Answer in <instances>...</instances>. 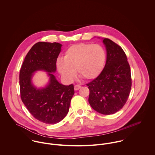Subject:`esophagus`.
<instances>
[{
  "label": "esophagus",
  "mask_w": 155,
  "mask_h": 155,
  "mask_svg": "<svg viewBox=\"0 0 155 155\" xmlns=\"http://www.w3.org/2000/svg\"><path fill=\"white\" fill-rule=\"evenodd\" d=\"M81 88V87L80 86V85H76L75 86H74V90L75 91H78V90H79V89Z\"/></svg>",
  "instance_id": "1"
}]
</instances>
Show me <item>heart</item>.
<instances>
[{
    "mask_svg": "<svg viewBox=\"0 0 155 155\" xmlns=\"http://www.w3.org/2000/svg\"><path fill=\"white\" fill-rule=\"evenodd\" d=\"M105 60V51L101 45L81 43L70 46L64 58L57 59L56 66L66 81H70L74 78L75 70L80 78L89 81L100 74Z\"/></svg>",
    "mask_w": 155,
    "mask_h": 155,
    "instance_id": "heart-1",
    "label": "heart"
}]
</instances>
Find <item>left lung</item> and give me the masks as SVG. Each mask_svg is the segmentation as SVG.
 Instances as JSON below:
<instances>
[{"instance_id":"1","label":"left lung","mask_w":155,"mask_h":155,"mask_svg":"<svg viewBox=\"0 0 155 155\" xmlns=\"http://www.w3.org/2000/svg\"><path fill=\"white\" fill-rule=\"evenodd\" d=\"M107 51L106 65L88 84L92 108L103 114L120 110L125 104L132 85L131 69L122 48L111 40L103 39Z\"/></svg>"}]
</instances>
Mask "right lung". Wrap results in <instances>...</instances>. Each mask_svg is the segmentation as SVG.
Returning a JSON list of instances; mask_svg holds the SVG:
<instances>
[{"label":"right lung","instance_id":"right-lung-1","mask_svg":"<svg viewBox=\"0 0 155 155\" xmlns=\"http://www.w3.org/2000/svg\"><path fill=\"white\" fill-rule=\"evenodd\" d=\"M61 44L39 42L34 45L26 55L20 72V95L23 103L37 120L47 124L62 120L69 110L74 94L73 84H60L51 73L56 71L57 59ZM42 69L50 76L49 84L44 89H36L31 82L32 73Z\"/></svg>","mask_w":155,"mask_h":155}]
</instances>
